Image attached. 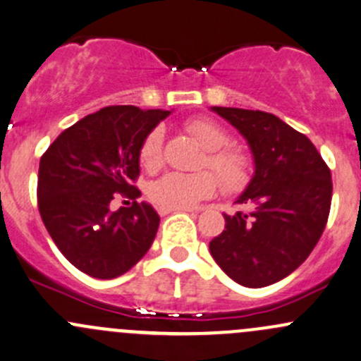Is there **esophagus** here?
Instances as JSON below:
<instances>
[{
	"label": "esophagus",
	"instance_id": "34e87169",
	"mask_svg": "<svg viewBox=\"0 0 361 361\" xmlns=\"http://www.w3.org/2000/svg\"><path fill=\"white\" fill-rule=\"evenodd\" d=\"M180 211H190V209H173V207H159V214L168 216L171 212H180Z\"/></svg>",
	"mask_w": 361,
	"mask_h": 361
}]
</instances>
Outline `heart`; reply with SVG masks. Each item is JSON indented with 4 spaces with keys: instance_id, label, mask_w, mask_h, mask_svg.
Returning <instances> with one entry per match:
<instances>
[{
    "instance_id": "b5f03b06",
    "label": "heart",
    "mask_w": 361,
    "mask_h": 361,
    "mask_svg": "<svg viewBox=\"0 0 361 361\" xmlns=\"http://www.w3.org/2000/svg\"><path fill=\"white\" fill-rule=\"evenodd\" d=\"M187 130L199 140L204 149L209 150L206 166H209L218 174L223 188L226 192L242 190L250 178V161L242 150L226 147L230 143L228 133L207 119L190 121ZM162 140L164 133L161 128L152 130L143 140L140 161L147 169H155L161 164ZM218 188L219 181L211 171H199V173L171 171L150 185L149 195L161 207L185 209V207L197 206L200 200L209 199L218 192Z\"/></svg>"
}]
</instances>
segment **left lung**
<instances>
[{"mask_svg": "<svg viewBox=\"0 0 361 361\" xmlns=\"http://www.w3.org/2000/svg\"><path fill=\"white\" fill-rule=\"evenodd\" d=\"M211 111L244 136L254 161L252 178L235 200L250 209L225 214L211 256L240 286H271L305 263L320 240L331 211V169L308 136L273 114Z\"/></svg>", "mask_w": 361, "mask_h": 361, "instance_id": "1", "label": "left lung"}]
</instances>
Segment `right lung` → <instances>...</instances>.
<instances>
[{
	"label": "right lung",
	"mask_w": 361,
	"mask_h": 361,
	"mask_svg": "<svg viewBox=\"0 0 361 361\" xmlns=\"http://www.w3.org/2000/svg\"><path fill=\"white\" fill-rule=\"evenodd\" d=\"M171 111L116 105L82 117L48 147L39 162L37 204L48 233L78 270L116 279L150 249L159 228L147 202L112 211L116 193L136 199L140 149Z\"/></svg>",
	"instance_id": "right-lung-1"
}]
</instances>
